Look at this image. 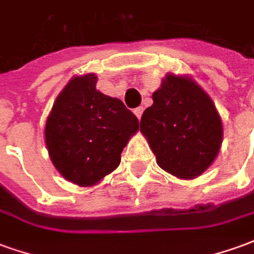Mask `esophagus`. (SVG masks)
Listing matches in <instances>:
<instances>
[{
	"instance_id": "1",
	"label": "esophagus",
	"mask_w": 254,
	"mask_h": 254,
	"mask_svg": "<svg viewBox=\"0 0 254 254\" xmlns=\"http://www.w3.org/2000/svg\"><path fill=\"white\" fill-rule=\"evenodd\" d=\"M133 113H134V114H136V117H137L138 120H140V118H141V114H143V107H137V109H134V110H133Z\"/></svg>"
}]
</instances>
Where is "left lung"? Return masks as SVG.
Masks as SVG:
<instances>
[{
	"instance_id": "8db88e82",
	"label": "left lung",
	"mask_w": 254,
	"mask_h": 254,
	"mask_svg": "<svg viewBox=\"0 0 254 254\" xmlns=\"http://www.w3.org/2000/svg\"><path fill=\"white\" fill-rule=\"evenodd\" d=\"M154 105L145 109L140 130L156 163L178 178H196L209 166L222 144L223 127L212 100L188 77L167 74Z\"/></svg>"
}]
</instances>
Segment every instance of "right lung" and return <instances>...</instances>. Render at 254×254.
I'll return each mask as SVG.
<instances>
[{"label":"right lung","instance_id":"1","mask_svg":"<svg viewBox=\"0 0 254 254\" xmlns=\"http://www.w3.org/2000/svg\"><path fill=\"white\" fill-rule=\"evenodd\" d=\"M138 130L137 117L117 98L96 89V76L72 78L53 106L45 138L61 176L91 187L116 170L121 152Z\"/></svg>","mask_w":254,"mask_h":254}]
</instances>
